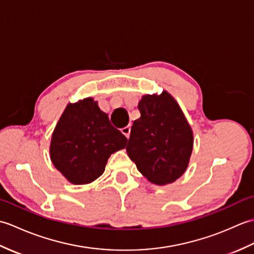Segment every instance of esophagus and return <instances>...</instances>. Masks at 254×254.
<instances>
[{
    "label": "esophagus",
    "mask_w": 254,
    "mask_h": 254,
    "mask_svg": "<svg viewBox=\"0 0 254 254\" xmlns=\"http://www.w3.org/2000/svg\"><path fill=\"white\" fill-rule=\"evenodd\" d=\"M121 132L124 134V135H126L127 138L130 137V133H131V127H123L122 130H121Z\"/></svg>",
    "instance_id": "esophagus-1"
}]
</instances>
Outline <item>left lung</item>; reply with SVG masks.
<instances>
[{"label":"left lung","mask_w":254,"mask_h":254,"mask_svg":"<svg viewBox=\"0 0 254 254\" xmlns=\"http://www.w3.org/2000/svg\"><path fill=\"white\" fill-rule=\"evenodd\" d=\"M141 118L134 121L127 153L146 179L157 186L185 174L193 150V131L179 104L168 91L144 95Z\"/></svg>","instance_id":"1"}]
</instances>
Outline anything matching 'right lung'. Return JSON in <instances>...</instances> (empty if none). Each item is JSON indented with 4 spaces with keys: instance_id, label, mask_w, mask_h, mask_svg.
<instances>
[{
    "instance_id": "obj_1",
    "label": "right lung",
    "mask_w": 254,
    "mask_h": 254,
    "mask_svg": "<svg viewBox=\"0 0 254 254\" xmlns=\"http://www.w3.org/2000/svg\"><path fill=\"white\" fill-rule=\"evenodd\" d=\"M127 138L88 97L65 107L50 143V158L73 185H87L105 171L108 158L126 147Z\"/></svg>"
}]
</instances>
